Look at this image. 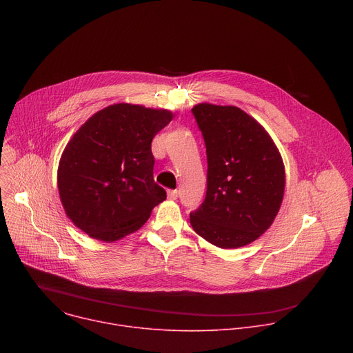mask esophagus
Returning <instances> with one entry per match:
<instances>
[{
    "label": "esophagus",
    "instance_id": "34e87169",
    "mask_svg": "<svg viewBox=\"0 0 353 353\" xmlns=\"http://www.w3.org/2000/svg\"><path fill=\"white\" fill-rule=\"evenodd\" d=\"M168 196H169L170 199H177V198H179V191H177V190H169V191H168Z\"/></svg>",
    "mask_w": 353,
    "mask_h": 353
}]
</instances>
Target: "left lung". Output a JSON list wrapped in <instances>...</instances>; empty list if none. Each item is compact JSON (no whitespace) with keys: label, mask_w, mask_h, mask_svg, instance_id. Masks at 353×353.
Returning <instances> with one entry per match:
<instances>
[{"label":"left lung","mask_w":353,"mask_h":353,"mask_svg":"<svg viewBox=\"0 0 353 353\" xmlns=\"http://www.w3.org/2000/svg\"><path fill=\"white\" fill-rule=\"evenodd\" d=\"M207 148V195L190 214L192 229L221 248L259 239L283 198L285 169L268 132L236 106L201 103L191 110Z\"/></svg>","instance_id":"left-lung-1"}]
</instances>
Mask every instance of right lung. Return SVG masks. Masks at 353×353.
I'll use <instances>...</instances> for the list:
<instances>
[{"label":"right lung","instance_id":"1","mask_svg":"<svg viewBox=\"0 0 353 353\" xmlns=\"http://www.w3.org/2000/svg\"><path fill=\"white\" fill-rule=\"evenodd\" d=\"M168 110L119 103L93 114L71 138L59 165L68 218L90 237L119 240L138 230L166 199L154 180V137L172 121Z\"/></svg>","mask_w":353,"mask_h":353}]
</instances>
